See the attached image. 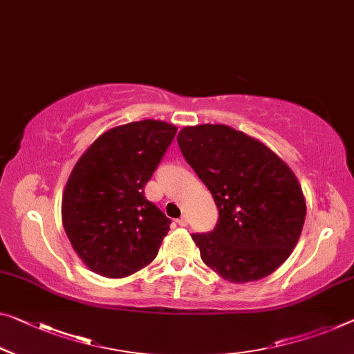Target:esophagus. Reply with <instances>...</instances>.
<instances>
[{"instance_id":"obj_1","label":"esophagus","mask_w":354,"mask_h":354,"mask_svg":"<svg viewBox=\"0 0 354 354\" xmlns=\"http://www.w3.org/2000/svg\"><path fill=\"white\" fill-rule=\"evenodd\" d=\"M177 223H178V225H180V226H188V218L183 215V216H180V218L177 220Z\"/></svg>"}]
</instances>
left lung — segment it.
Segmentation results:
<instances>
[{"label":"left lung","instance_id":"obj_1","mask_svg":"<svg viewBox=\"0 0 354 354\" xmlns=\"http://www.w3.org/2000/svg\"><path fill=\"white\" fill-rule=\"evenodd\" d=\"M177 142L220 212L214 231L192 234L204 263L232 283L272 274L306 220L295 174L264 144L226 124L187 127Z\"/></svg>","mask_w":354,"mask_h":354}]
</instances>
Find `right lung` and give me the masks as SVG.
Masks as SVG:
<instances>
[{"label": "right lung", "mask_w": 354, "mask_h": 354, "mask_svg": "<svg viewBox=\"0 0 354 354\" xmlns=\"http://www.w3.org/2000/svg\"><path fill=\"white\" fill-rule=\"evenodd\" d=\"M174 124L133 122L101 134L80 156L63 193L71 245L88 268L122 279L153 261L171 220L144 187L176 138Z\"/></svg>", "instance_id": "add662e5"}]
</instances>
